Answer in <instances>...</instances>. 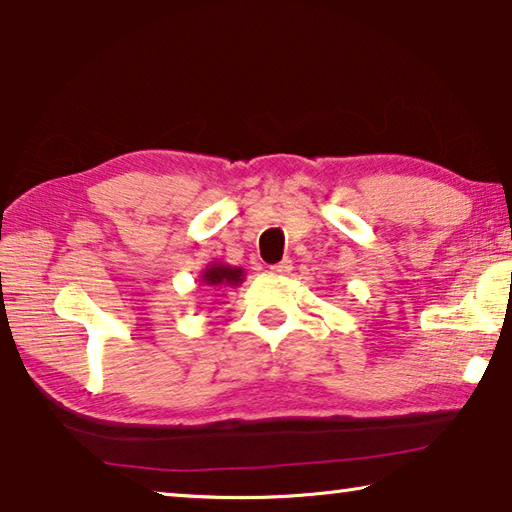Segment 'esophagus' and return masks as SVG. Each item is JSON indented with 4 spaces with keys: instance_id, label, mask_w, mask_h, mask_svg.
I'll return each instance as SVG.
<instances>
[{
    "instance_id": "obj_1",
    "label": "esophagus",
    "mask_w": 512,
    "mask_h": 512,
    "mask_svg": "<svg viewBox=\"0 0 512 512\" xmlns=\"http://www.w3.org/2000/svg\"><path fill=\"white\" fill-rule=\"evenodd\" d=\"M268 268H271V273H280V275H284V273H291V268H293V262H291V259H287V257H284V259H282V262H277V264H271V266H268Z\"/></svg>"
}]
</instances>
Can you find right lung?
<instances>
[{"instance_id":"add662e5","label":"right lung","mask_w":512,"mask_h":512,"mask_svg":"<svg viewBox=\"0 0 512 512\" xmlns=\"http://www.w3.org/2000/svg\"><path fill=\"white\" fill-rule=\"evenodd\" d=\"M241 277H244V271H241V268H230V266H223V264H212L203 273V280L201 282L210 284V287H235V284L241 282Z\"/></svg>"}]
</instances>
